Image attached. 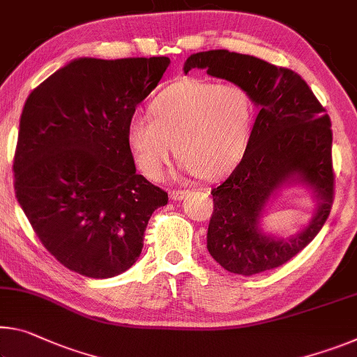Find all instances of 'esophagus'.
<instances>
[{"instance_id": "obj_1", "label": "esophagus", "mask_w": 357, "mask_h": 357, "mask_svg": "<svg viewBox=\"0 0 357 357\" xmlns=\"http://www.w3.org/2000/svg\"><path fill=\"white\" fill-rule=\"evenodd\" d=\"M188 194H189V190H169L168 195L173 202H178V200H183Z\"/></svg>"}]
</instances>
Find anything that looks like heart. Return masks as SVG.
<instances>
[{"instance_id":"obj_1","label":"heart","mask_w":357,"mask_h":357,"mask_svg":"<svg viewBox=\"0 0 357 357\" xmlns=\"http://www.w3.org/2000/svg\"><path fill=\"white\" fill-rule=\"evenodd\" d=\"M148 117L130 119L126 128L128 154L146 178H163L173 146L185 169L213 181L245 157L254 127V103L238 84L183 77L149 101Z\"/></svg>"}]
</instances>
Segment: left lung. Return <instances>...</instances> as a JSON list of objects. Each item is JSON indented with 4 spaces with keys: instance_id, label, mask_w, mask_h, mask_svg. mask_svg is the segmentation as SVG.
I'll return each instance as SVG.
<instances>
[{
    "instance_id": "1",
    "label": "left lung",
    "mask_w": 357,
    "mask_h": 357,
    "mask_svg": "<svg viewBox=\"0 0 357 357\" xmlns=\"http://www.w3.org/2000/svg\"><path fill=\"white\" fill-rule=\"evenodd\" d=\"M194 68L238 84L259 106L245 157L211 190L208 251L230 273L251 276L280 267L301 252L329 218L335 181L331 117L308 84L287 68L224 49L192 54L184 73ZM289 183L312 189L317 211L298 234L276 239L259 229V218L271 197Z\"/></svg>"
}]
</instances>
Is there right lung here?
<instances>
[{"instance_id":"obj_1","label":"right lung","mask_w":357,"mask_h":357,"mask_svg":"<svg viewBox=\"0 0 357 357\" xmlns=\"http://www.w3.org/2000/svg\"><path fill=\"white\" fill-rule=\"evenodd\" d=\"M168 56L76 59L28 95L14 155L19 205L66 268L111 278L137 262L168 194L137 173L126 128Z\"/></svg>"}]
</instances>
